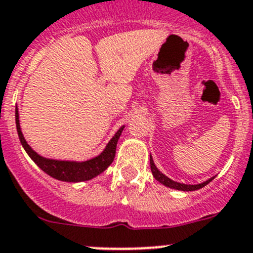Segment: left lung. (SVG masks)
<instances>
[{"mask_svg": "<svg viewBox=\"0 0 253 253\" xmlns=\"http://www.w3.org/2000/svg\"><path fill=\"white\" fill-rule=\"evenodd\" d=\"M150 169H152V174L155 179L158 180L159 183H162L163 185L168 187V188H172V189H177V191H183V192H192V191H197V189H201L203 188L205 185H207L208 183L212 182L214 179V177L210 178V179L205 180L202 183H198V184H184V183H179V182H175V180L170 179L169 177H167L166 174L159 170L157 168V166L154 164V161H153L152 155H150Z\"/></svg>", "mask_w": 253, "mask_h": 253, "instance_id": "1", "label": "left lung"}]
</instances>
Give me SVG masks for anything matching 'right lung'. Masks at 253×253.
<instances>
[{
  "mask_svg": "<svg viewBox=\"0 0 253 253\" xmlns=\"http://www.w3.org/2000/svg\"><path fill=\"white\" fill-rule=\"evenodd\" d=\"M15 118H16V128H17L18 139H20L21 145L24 147L25 152L29 154L30 158L37 164V167L43 170L46 174L50 177L55 178L57 180H62V182H69V183H79V182H85V180H90L92 178L98 177L99 174L105 170L115 157V150H117L118 140H119L122 131L124 129L125 125L120 126L118 129L117 133L114 136L109 140L106 147L104 148L103 152L99 155L94 157L87 161L78 162V161H60V159H51L42 157L37 152H35L29 143L26 142L22 130H21L20 125V115H18V108L16 105L15 110Z\"/></svg>",
  "mask_w": 253,
  "mask_h": 253,
  "instance_id": "obj_1",
  "label": "right lung"
}]
</instances>
